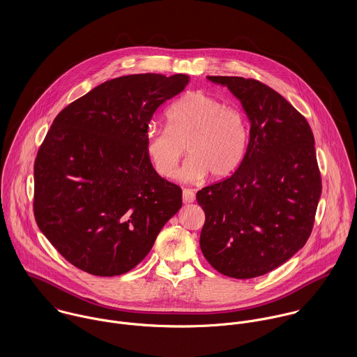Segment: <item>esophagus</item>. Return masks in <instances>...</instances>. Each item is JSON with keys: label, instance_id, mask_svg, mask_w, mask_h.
<instances>
[{"label": "esophagus", "instance_id": "obj_1", "mask_svg": "<svg viewBox=\"0 0 357 357\" xmlns=\"http://www.w3.org/2000/svg\"><path fill=\"white\" fill-rule=\"evenodd\" d=\"M194 201H195V192H194V190L184 188V190H183V202H184V204H192Z\"/></svg>", "mask_w": 357, "mask_h": 357}]
</instances>
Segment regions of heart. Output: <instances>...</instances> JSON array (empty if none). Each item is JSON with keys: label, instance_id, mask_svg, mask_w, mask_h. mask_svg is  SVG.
<instances>
[{"label": "heart", "instance_id": "obj_1", "mask_svg": "<svg viewBox=\"0 0 357 357\" xmlns=\"http://www.w3.org/2000/svg\"><path fill=\"white\" fill-rule=\"evenodd\" d=\"M166 128L150 125L146 153L162 177L173 176L184 146L190 153L177 177L198 181L232 174L243 162L250 143L248 115L202 91L188 92L166 109Z\"/></svg>", "mask_w": 357, "mask_h": 357}]
</instances>
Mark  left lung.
Segmentation results:
<instances>
[{"label":"left lung","mask_w":357,"mask_h":357,"mask_svg":"<svg viewBox=\"0 0 357 357\" xmlns=\"http://www.w3.org/2000/svg\"><path fill=\"white\" fill-rule=\"evenodd\" d=\"M207 79L241 102L250 143L231 177L197 194L206 215L201 250L220 273L252 279L290 259L312 232L321 194L314 139L305 118L259 81Z\"/></svg>","instance_id":"obj_1"}]
</instances>
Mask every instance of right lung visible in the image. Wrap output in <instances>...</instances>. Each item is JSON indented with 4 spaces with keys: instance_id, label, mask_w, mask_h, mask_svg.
<instances>
[{
    "instance_id": "add662e5",
    "label": "right lung",
    "mask_w": 357,
    "mask_h": 357,
    "mask_svg": "<svg viewBox=\"0 0 357 357\" xmlns=\"http://www.w3.org/2000/svg\"><path fill=\"white\" fill-rule=\"evenodd\" d=\"M188 82L185 74L114 78L54 118L34 163V215L74 266L129 272L181 208V188L153 170L144 136L156 108Z\"/></svg>"
}]
</instances>
